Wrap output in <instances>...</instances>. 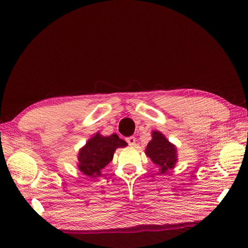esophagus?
Returning a JSON list of instances; mask_svg holds the SVG:
<instances>
[{
	"instance_id": "obj_1",
	"label": "esophagus",
	"mask_w": 248,
	"mask_h": 248,
	"mask_svg": "<svg viewBox=\"0 0 248 248\" xmlns=\"http://www.w3.org/2000/svg\"><path fill=\"white\" fill-rule=\"evenodd\" d=\"M126 141H127L128 144L130 145V146H134L135 143H136V138L133 137V136H131V137H128V138L126 139Z\"/></svg>"
}]
</instances>
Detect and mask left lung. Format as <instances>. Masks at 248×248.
Wrapping results in <instances>:
<instances>
[{"label": "left lung", "mask_w": 248, "mask_h": 248, "mask_svg": "<svg viewBox=\"0 0 248 248\" xmlns=\"http://www.w3.org/2000/svg\"><path fill=\"white\" fill-rule=\"evenodd\" d=\"M151 140L145 148V155L151 161L158 166L160 173L172 170L178 162L176 146L167 139L160 131L153 130Z\"/></svg>", "instance_id": "1"}]
</instances>
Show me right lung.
<instances>
[{"mask_svg": "<svg viewBox=\"0 0 248 248\" xmlns=\"http://www.w3.org/2000/svg\"><path fill=\"white\" fill-rule=\"evenodd\" d=\"M126 146L127 142L117 134L103 136L97 132L78 150V169L88 178L96 179L112 161L116 149Z\"/></svg>", "mask_w": 248, "mask_h": 248, "instance_id": "obj_1", "label": "right lung"}]
</instances>
